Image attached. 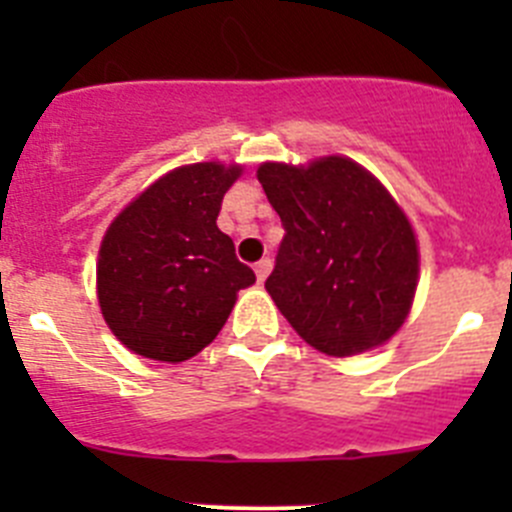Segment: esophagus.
<instances>
[{"instance_id":"esophagus-1","label":"esophagus","mask_w":512,"mask_h":512,"mask_svg":"<svg viewBox=\"0 0 512 512\" xmlns=\"http://www.w3.org/2000/svg\"><path fill=\"white\" fill-rule=\"evenodd\" d=\"M253 271H256V279H259V282H266V277H269V274H271V261L269 259H261L259 264L253 266Z\"/></svg>"}]
</instances>
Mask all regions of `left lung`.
Returning <instances> with one entry per match:
<instances>
[{"label": "left lung", "mask_w": 512, "mask_h": 512, "mask_svg": "<svg viewBox=\"0 0 512 512\" xmlns=\"http://www.w3.org/2000/svg\"><path fill=\"white\" fill-rule=\"evenodd\" d=\"M287 230L266 292L325 356L384 346L408 320L418 235L390 189L354 158L264 161L256 171Z\"/></svg>", "instance_id": "8db88e82"}]
</instances>
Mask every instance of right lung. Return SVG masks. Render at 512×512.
<instances>
[{
    "label": "right lung",
    "instance_id": "obj_1",
    "mask_svg": "<svg viewBox=\"0 0 512 512\" xmlns=\"http://www.w3.org/2000/svg\"><path fill=\"white\" fill-rule=\"evenodd\" d=\"M241 174V164L223 161L176 166L104 230L97 300L128 351L169 364L192 359L223 330L238 292L256 282L217 228L225 192Z\"/></svg>",
    "mask_w": 512,
    "mask_h": 512
}]
</instances>
